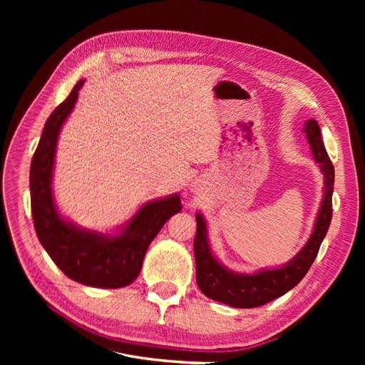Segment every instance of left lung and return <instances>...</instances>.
Segmentation results:
<instances>
[{
    "label": "left lung",
    "instance_id": "obj_1",
    "mask_svg": "<svg viewBox=\"0 0 365 365\" xmlns=\"http://www.w3.org/2000/svg\"><path fill=\"white\" fill-rule=\"evenodd\" d=\"M303 132L311 145V150L319 170L324 175L323 200L314 224L311 237L306 245L297 252L288 263L279 268L259 269L254 274H240L225 268L212 251L208 242L207 224L201 213H196L195 236V260L196 283L204 295L212 300L225 303L231 307L248 309L267 304L275 298L284 295L307 274L317 257L319 245L327 233L332 220V193L335 181V169L324 149L322 132L317 120L306 121Z\"/></svg>",
    "mask_w": 365,
    "mask_h": 365
}]
</instances>
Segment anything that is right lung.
Returning a JSON list of instances; mask_svg holds the SVG:
<instances>
[{"label":"right lung","mask_w":365,"mask_h":365,"mask_svg":"<svg viewBox=\"0 0 365 365\" xmlns=\"http://www.w3.org/2000/svg\"><path fill=\"white\" fill-rule=\"evenodd\" d=\"M83 83L81 79L74 85L43 126L30 165L31 216L41 245L67 277L93 288L115 289L138 277L150 242L182 205L178 193L149 201L113 235L85 230L62 217L51 190L54 157L59 132Z\"/></svg>","instance_id":"right-lung-1"}]
</instances>
